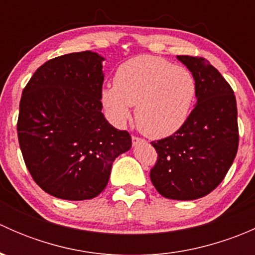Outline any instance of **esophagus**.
Returning <instances> with one entry per match:
<instances>
[{"label": "esophagus", "mask_w": 255, "mask_h": 255, "mask_svg": "<svg viewBox=\"0 0 255 255\" xmlns=\"http://www.w3.org/2000/svg\"><path fill=\"white\" fill-rule=\"evenodd\" d=\"M132 143H133V145L137 146L138 144L145 143V140L142 139V138H138V137H134V135H133V137H132Z\"/></svg>", "instance_id": "1"}]
</instances>
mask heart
I'll return each instance as SVG.
<instances>
[{"label": "heart", "mask_w": 255, "mask_h": 255, "mask_svg": "<svg viewBox=\"0 0 255 255\" xmlns=\"http://www.w3.org/2000/svg\"><path fill=\"white\" fill-rule=\"evenodd\" d=\"M196 97L191 71L153 55L129 59L117 69L115 85L101 91V102L113 125L122 127L135 106L138 128L150 138L177 132L189 118Z\"/></svg>", "instance_id": "1"}]
</instances>
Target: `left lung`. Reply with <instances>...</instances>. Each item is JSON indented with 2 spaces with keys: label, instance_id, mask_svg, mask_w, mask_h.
Returning <instances> with one entry per match:
<instances>
[{
  "label": "left lung",
  "instance_id": "8db88e82",
  "mask_svg": "<svg viewBox=\"0 0 255 255\" xmlns=\"http://www.w3.org/2000/svg\"><path fill=\"white\" fill-rule=\"evenodd\" d=\"M196 80L197 102L185 125L151 145L158 161L150 180L161 196L196 200L215 190L238 149L237 102L220 71L204 58L176 55Z\"/></svg>",
  "mask_w": 255,
  "mask_h": 255
}]
</instances>
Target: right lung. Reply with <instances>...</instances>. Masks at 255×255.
I'll return each mask as SVG.
<instances>
[{"instance_id": "add662e5", "label": "right lung", "mask_w": 255, "mask_h": 255, "mask_svg": "<svg viewBox=\"0 0 255 255\" xmlns=\"http://www.w3.org/2000/svg\"><path fill=\"white\" fill-rule=\"evenodd\" d=\"M104 56L71 53L43 64L22 92L17 130L34 181L58 199L81 201L101 194L112 163L132 146L102 113Z\"/></svg>"}]
</instances>
